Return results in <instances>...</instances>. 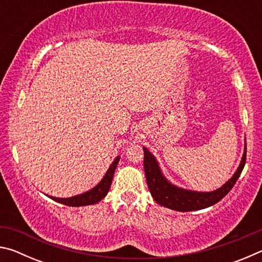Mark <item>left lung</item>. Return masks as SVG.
Listing matches in <instances>:
<instances>
[{
    "instance_id": "1",
    "label": "left lung",
    "mask_w": 262,
    "mask_h": 262,
    "mask_svg": "<svg viewBox=\"0 0 262 262\" xmlns=\"http://www.w3.org/2000/svg\"><path fill=\"white\" fill-rule=\"evenodd\" d=\"M144 150V172L147 184L151 193L154 200L161 206L170 208L172 210L178 211H192L203 209V208L210 207L222 200L236 184L239 176H241L246 162V149L243 155L242 163L233 177L227 184H224L221 188L209 193L192 192L176 187L171 185L164 178L156 159L148 151L147 148Z\"/></svg>"
}]
</instances>
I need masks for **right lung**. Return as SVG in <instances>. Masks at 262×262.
I'll return each mask as SVG.
<instances>
[{"instance_id":"add662e5","label":"right lung","mask_w":262,"mask_h":262,"mask_svg":"<svg viewBox=\"0 0 262 262\" xmlns=\"http://www.w3.org/2000/svg\"><path fill=\"white\" fill-rule=\"evenodd\" d=\"M119 159H120L119 157L115 158V161L112 163V165L110 166L107 172H106V174L103 178V180H101L95 188L89 190V192H85L81 195H77V196L68 198V199H59V198H53V196H50V198L52 199V200L60 202V203H62V205L69 206V207H81V206L95 205V203L99 202L101 199H104L106 196V194L108 193L111 184H112L115 167H117V165H118Z\"/></svg>"}]
</instances>
